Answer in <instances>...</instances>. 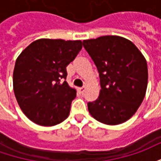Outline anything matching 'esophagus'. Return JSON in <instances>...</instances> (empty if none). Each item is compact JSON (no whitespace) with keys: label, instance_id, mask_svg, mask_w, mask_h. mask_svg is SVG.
I'll list each match as a JSON object with an SVG mask.
<instances>
[{"label":"esophagus","instance_id":"obj_1","mask_svg":"<svg viewBox=\"0 0 161 161\" xmlns=\"http://www.w3.org/2000/svg\"><path fill=\"white\" fill-rule=\"evenodd\" d=\"M77 90H78V91H79L80 93H84V91H85V88H84V87H81V88H78Z\"/></svg>","mask_w":161,"mask_h":161}]
</instances>
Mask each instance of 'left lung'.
Segmentation results:
<instances>
[{
	"label": "left lung",
	"instance_id": "1",
	"mask_svg": "<svg viewBox=\"0 0 161 161\" xmlns=\"http://www.w3.org/2000/svg\"><path fill=\"white\" fill-rule=\"evenodd\" d=\"M83 46L97 68L101 91L88 103L89 112L107 125L123 123L142 104L147 87L145 58L130 40L115 35L84 40Z\"/></svg>",
	"mask_w": 161,
	"mask_h": 161
}]
</instances>
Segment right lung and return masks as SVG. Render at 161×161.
Returning <instances> with one entry per match:
<instances>
[{"instance_id":"obj_1","label":"right lung","mask_w":161,"mask_h":161,"mask_svg":"<svg viewBox=\"0 0 161 161\" xmlns=\"http://www.w3.org/2000/svg\"><path fill=\"white\" fill-rule=\"evenodd\" d=\"M81 49V40L40 39L17 58L14 91L23 113L34 123L54 126L68 117L77 92L61 81L66 79V66Z\"/></svg>"}]
</instances>
